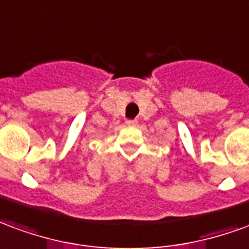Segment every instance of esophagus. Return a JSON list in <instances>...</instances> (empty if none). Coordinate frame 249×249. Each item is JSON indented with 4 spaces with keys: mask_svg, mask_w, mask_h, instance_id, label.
<instances>
[{
    "mask_svg": "<svg viewBox=\"0 0 249 249\" xmlns=\"http://www.w3.org/2000/svg\"><path fill=\"white\" fill-rule=\"evenodd\" d=\"M126 123L128 126H137L138 121H135V119H128V121H126Z\"/></svg>",
    "mask_w": 249,
    "mask_h": 249,
    "instance_id": "obj_1",
    "label": "esophagus"
}]
</instances>
